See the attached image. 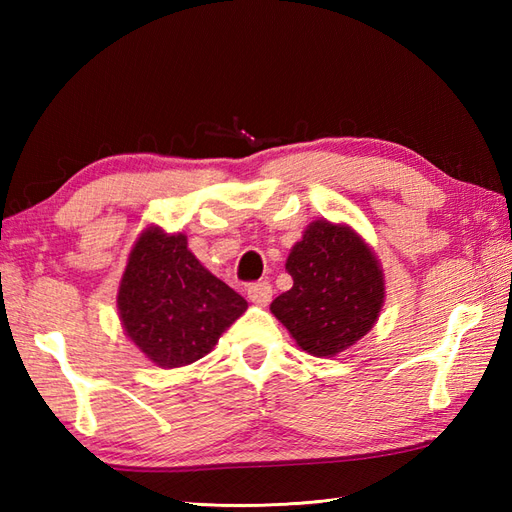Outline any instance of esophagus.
Here are the masks:
<instances>
[{
    "label": "esophagus",
    "mask_w": 512,
    "mask_h": 512,
    "mask_svg": "<svg viewBox=\"0 0 512 512\" xmlns=\"http://www.w3.org/2000/svg\"><path fill=\"white\" fill-rule=\"evenodd\" d=\"M246 295L248 301H253L255 306H268L270 301H273V288L266 281H259V284H253L246 288Z\"/></svg>",
    "instance_id": "1"
}]
</instances>
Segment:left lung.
Masks as SVG:
<instances>
[{"label":"left lung","mask_w":512,"mask_h":512,"mask_svg":"<svg viewBox=\"0 0 512 512\" xmlns=\"http://www.w3.org/2000/svg\"><path fill=\"white\" fill-rule=\"evenodd\" d=\"M292 288L270 312L303 352L330 358L374 328L385 303V273L374 248L350 224L314 220L290 248Z\"/></svg>","instance_id":"8db88e82"}]
</instances>
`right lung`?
<instances>
[{
    "mask_svg": "<svg viewBox=\"0 0 512 512\" xmlns=\"http://www.w3.org/2000/svg\"><path fill=\"white\" fill-rule=\"evenodd\" d=\"M116 308L147 361L173 369L209 354L248 303L200 264L187 235L147 226L129 250Z\"/></svg>",
    "mask_w": 512,
    "mask_h": 512,
    "instance_id": "add662e5",
    "label": "right lung"
}]
</instances>
